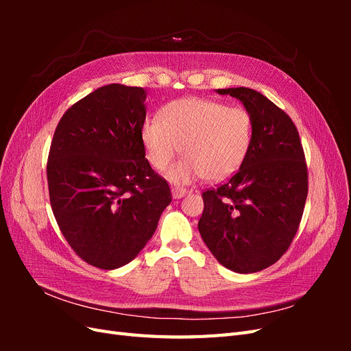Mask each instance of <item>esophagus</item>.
Returning a JSON list of instances; mask_svg holds the SVG:
<instances>
[{
  "label": "esophagus",
  "instance_id": "34e87169",
  "mask_svg": "<svg viewBox=\"0 0 351 351\" xmlns=\"http://www.w3.org/2000/svg\"><path fill=\"white\" fill-rule=\"evenodd\" d=\"M171 193H173V197L174 199H182L187 195V190L183 189V187H173L171 189Z\"/></svg>",
  "mask_w": 351,
  "mask_h": 351
}]
</instances>
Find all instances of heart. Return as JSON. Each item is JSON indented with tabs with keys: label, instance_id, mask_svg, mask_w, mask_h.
<instances>
[{
	"label": "heart",
	"instance_id": "obj_1",
	"mask_svg": "<svg viewBox=\"0 0 351 351\" xmlns=\"http://www.w3.org/2000/svg\"><path fill=\"white\" fill-rule=\"evenodd\" d=\"M159 120L143 123L141 139L147 161L158 171L171 164L182 146L186 156L167 174L173 183H189L199 177L219 182L234 174L249 154L252 117L241 107L183 98L165 105Z\"/></svg>",
	"mask_w": 351,
	"mask_h": 351
}]
</instances>
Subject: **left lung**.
Instances as JSON below:
<instances>
[{
    "instance_id": "left-lung-1",
    "label": "left lung",
    "mask_w": 351,
    "mask_h": 351,
    "mask_svg": "<svg viewBox=\"0 0 351 351\" xmlns=\"http://www.w3.org/2000/svg\"><path fill=\"white\" fill-rule=\"evenodd\" d=\"M239 99L252 117L249 154L222 186L202 193L199 232L230 271L253 274L271 267L291 244L307 197V168L294 123L262 93L217 89Z\"/></svg>"
}]
</instances>
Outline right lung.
Listing matches in <instances>:
<instances>
[{
  "instance_id": "obj_1",
  "label": "right lung",
  "mask_w": 351,
  "mask_h": 351,
  "mask_svg": "<svg viewBox=\"0 0 351 351\" xmlns=\"http://www.w3.org/2000/svg\"><path fill=\"white\" fill-rule=\"evenodd\" d=\"M146 90L107 84L61 117L47 177L51 208L73 250L92 267L133 261L156 230L171 190L145 158Z\"/></svg>"
}]
</instances>
